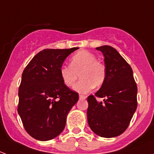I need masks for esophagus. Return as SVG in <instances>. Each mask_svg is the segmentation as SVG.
Segmentation results:
<instances>
[{
  "label": "esophagus",
  "mask_w": 154,
  "mask_h": 154,
  "mask_svg": "<svg viewBox=\"0 0 154 154\" xmlns=\"http://www.w3.org/2000/svg\"><path fill=\"white\" fill-rule=\"evenodd\" d=\"M79 97H80V100H85V99L86 98V96H85V95H82V94H80V96H79Z\"/></svg>",
  "instance_id": "34e87169"
}]
</instances>
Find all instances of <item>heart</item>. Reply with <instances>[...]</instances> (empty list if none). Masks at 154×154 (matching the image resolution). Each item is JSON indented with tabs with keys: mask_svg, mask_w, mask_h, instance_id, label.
<instances>
[{
	"mask_svg": "<svg viewBox=\"0 0 154 154\" xmlns=\"http://www.w3.org/2000/svg\"><path fill=\"white\" fill-rule=\"evenodd\" d=\"M60 74L63 83L68 87L74 86L80 75L81 80L74 86V90L80 94H86L94 86H100L106 78L104 65L97 61L92 53L81 51L70 60V66H62Z\"/></svg>",
	"mask_w": 154,
	"mask_h": 154,
	"instance_id": "obj_1",
	"label": "heart"
}]
</instances>
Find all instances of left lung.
Segmentation results:
<instances>
[{"instance_id":"obj_1","label":"left lung","mask_w":154,"mask_h":154,"mask_svg":"<svg viewBox=\"0 0 154 154\" xmlns=\"http://www.w3.org/2000/svg\"><path fill=\"white\" fill-rule=\"evenodd\" d=\"M104 57L106 78L100 89L87 98V120L97 136L113 138L124 133L137 108V86L130 65L114 48H96ZM104 98L98 102L96 97Z\"/></svg>"}]
</instances>
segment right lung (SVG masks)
I'll list each match as a JSON object with an SVG mask.
<instances>
[{"mask_svg":"<svg viewBox=\"0 0 154 154\" xmlns=\"http://www.w3.org/2000/svg\"><path fill=\"white\" fill-rule=\"evenodd\" d=\"M79 48L45 49L24 70L18 89V112L29 136L39 141L58 136L79 95L63 83L60 68Z\"/></svg>","mask_w":154,"mask_h":154,"instance_id":"right-lung-1","label":"right lung"}]
</instances>
